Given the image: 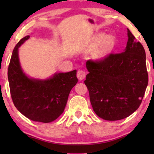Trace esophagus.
I'll return each instance as SVG.
<instances>
[{
  "label": "esophagus",
  "instance_id": "esophagus-1",
  "mask_svg": "<svg viewBox=\"0 0 154 154\" xmlns=\"http://www.w3.org/2000/svg\"><path fill=\"white\" fill-rule=\"evenodd\" d=\"M85 76H86V74L85 72L84 71H82V70H79V71L77 72V78H78L79 80H82V79H84L85 78Z\"/></svg>",
  "mask_w": 154,
  "mask_h": 154
}]
</instances>
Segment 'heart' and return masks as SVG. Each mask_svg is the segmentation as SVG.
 Segmentation results:
<instances>
[{"mask_svg":"<svg viewBox=\"0 0 154 154\" xmlns=\"http://www.w3.org/2000/svg\"><path fill=\"white\" fill-rule=\"evenodd\" d=\"M101 37L103 38L97 44L91 54L92 59L97 62H101L106 60L112 54L116 46V41L114 37L111 35L104 37L102 35Z\"/></svg>","mask_w":154,"mask_h":154,"instance_id":"1","label":"heart"}]
</instances>
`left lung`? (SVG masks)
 <instances>
[{
    "label": "left lung",
    "instance_id": "1",
    "mask_svg": "<svg viewBox=\"0 0 154 154\" xmlns=\"http://www.w3.org/2000/svg\"><path fill=\"white\" fill-rule=\"evenodd\" d=\"M125 51L105 61H88L89 73L85 84L93 111L99 117L116 121L128 117L138 109L148 82L146 52L128 29Z\"/></svg>",
    "mask_w": 154,
    "mask_h": 154
}]
</instances>
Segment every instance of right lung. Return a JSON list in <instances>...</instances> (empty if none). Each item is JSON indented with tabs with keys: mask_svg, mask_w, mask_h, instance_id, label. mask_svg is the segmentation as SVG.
<instances>
[{
	"mask_svg": "<svg viewBox=\"0 0 154 154\" xmlns=\"http://www.w3.org/2000/svg\"><path fill=\"white\" fill-rule=\"evenodd\" d=\"M29 35L17 44L8 69V79L12 100L24 116L35 122L49 123L64 111L69 95L77 83V70L56 72L49 78H31L24 73L19 59V48Z\"/></svg>",
	"mask_w": 154,
	"mask_h": 154,
	"instance_id": "1",
	"label": "right lung"
}]
</instances>
